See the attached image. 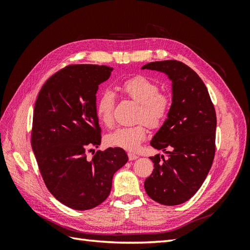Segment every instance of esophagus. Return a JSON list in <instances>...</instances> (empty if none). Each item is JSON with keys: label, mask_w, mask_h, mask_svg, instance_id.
Here are the masks:
<instances>
[{"label": "esophagus", "mask_w": 250, "mask_h": 250, "mask_svg": "<svg viewBox=\"0 0 250 250\" xmlns=\"http://www.w3.org/2000/svg\"><path fill=\"white\" fill-rule=\"evenodd\" d=\"M128 158H129V161H134V160H138L139 156L132 153H128Z\"/></svg>", "instance_id": "34e87169"}]
</instances>
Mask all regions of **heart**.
I'll return each instance as SVG.
<instances>
[{
    "label": "heart",
    "instance_id": "b5f03b06",
    "mask_svg": "<svg viewBox=\"0 0 250 250\" xmlns=\"http://www.w3.org/2000/svg\"><path fill=\"white\" fill-rule=\"evenodd\" d=\"M121 90L139 103L137 121L132 126L118 127L105 137L108 146L122 148L127 151H137L146 140L148 128H160L167 120L172 107L171 97L160 92L156 83L144 76L127 79L121 84ZM116 96L109 89H105L98 96L96 101V115L105 126L113 122V107Z\"/></svg>",
    "mask_w": 250,
    "mask_h": 250
}]
</instances>
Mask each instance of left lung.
I'll return each mask as SVG.
<instances>
[{
	"mask_svg": "<svg viewBox=\"0 0 250 250\" xmlns=\"http://www.w3.org/2000/svg\"><path fill=\"white\" fill-rule=\"evenodd\" d=\"M155 70L172 80V107L150 145L166 151L151 156L154 164L145 180L150 198L177 206L195 195L207 178L216 151L217 118L208 88L197 73L178 60L153 62L142 70Z\"/></svg>",
	"mask_w": 250,
	"mask_h": 250,
	"instance_id": "8db88e82",
	"label": "left lung"
}]
</instances>
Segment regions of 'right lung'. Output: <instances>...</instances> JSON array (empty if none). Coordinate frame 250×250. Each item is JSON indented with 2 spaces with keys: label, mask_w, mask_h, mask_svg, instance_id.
I'll return each instance as SVG.
<instances>
[{
  "label": "right lung",
  "mask_w": 250,
  "mask_h": 250,
  "mask_svg": "<svg viewBox=\"0 0 250 250\" xmlns=\"http://www.w3.org/2000/svg\"><path fill=\"white\" fill-rule=\"evenodd\" d=\"M111 71L107 65L70 64L44 82L35 101L31 145L40 172L50 193L77 210L106 199L113 174L128 161L118 147L86 156L101 144L96 94Z\"/></svg>",
  "instance_id": "obj_1"
}]
</instances>
